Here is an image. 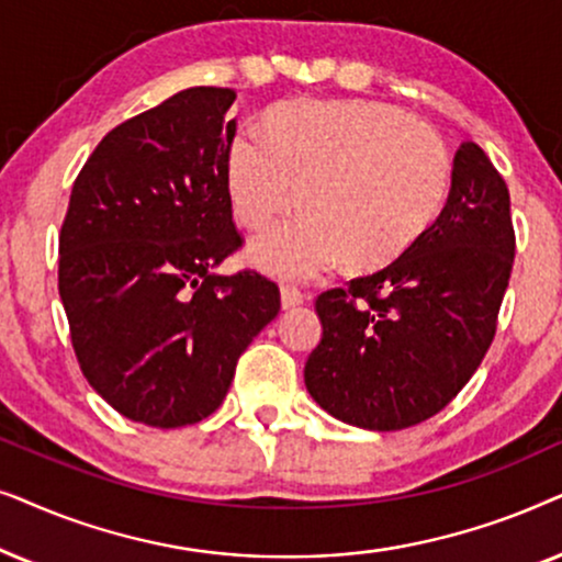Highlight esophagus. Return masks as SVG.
I'll list each match as a JSON object with an SVG mask.
<instances>
[{"mask_svg": "<svg viewBox=\"0 0 562 562\" xmlns=\"http://www.w3.org/2000/svg\"><path fill=\"white\" fill-rule=\"evenodd\" d=\"M280 295H282V308H295V305H301L305 301L303 290L295 285H288V282L280 288Z\"/></svg>", "mask_w": 562, "mask_h": 562, "instance_id": "esophagus-1", "label": "esophagus"}]
</instances>
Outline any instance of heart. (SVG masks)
<instances>
[{
    "label": "heart",
    "instance_id": "b5f03b06",
    "mask_svg": "<svg viewBox=\"0 0 562 562\" xmlns=\"http://www.w3.org/2000/svg\"><path fill=\"white\" fill-rule=\"evenodd\" d=\"M442 138L383 102L280 104L265 140L238 136L228 190L241 226L261 231L297 207L305 215L251 246L269 272L308 277L331 267L375 272L414 249L450 198Z\"/></svg>",
    "mask_w": 562,
    "mask_h": 562
}]
</instances>
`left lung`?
<instances>
[{"instance_id": "obj_1", "label": "left lung", "mask_w": 562, "mask_h": 562, "mask_svg": "<svg viewBox=\"0 0 562 562\" xmlns=\"http://www.w3.org/2000/svg\"><path fill=\"white\" fill-rule=\"evenodd\" d=\"M508 187L483 148L454 154L442 215L393 265L316 297L324 336L305 387L344 424L375 431L439 414L481 368L498 326L516 236Z\"/></svg>"}]
</instances>
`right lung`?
<instances>
[{
	"instance_id": "right-lung-1",
	"label": "right lung",
	"mask_w": 562,
	"mask_h": 562,
	"mask_svg": "<svg viewBox=\"0 0 562 562\" xmlns=\"http://www.w3.org/2000/svg\"><path fill=\"white\" fill-rule=\"evenodd\" d=\"M234 100L190 87L112 128L74 179L58 236L81 372L117 414L156 429L211 416L280 313L265 274H213L244 246L228 192Z\"/></svg>"
}]
</instances>
